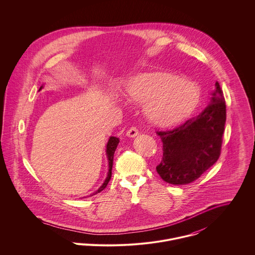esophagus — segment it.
Wrapping results in <instances>:
<instances>
[{
	"label": "esophagus",
	"mask_w": 255,
	"mask_h": 255,
	"mask_svg": "<svg viewBox=\"0 0 255 255\" xmlns=\"http://www.w3.org/2000/svg\"><path fill=\"white\" fill-rule=\"evenodd\" d=\"M137 134H138V130H137V128H134V127L129 128L128 129V131H127V135H128V137H134V136H136Z\"/></svg>",
	"instance_id": "esophagus-1"
}]
</instances>
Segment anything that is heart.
<instances>
[{
	"label": "heart",
	"instance_id": "obj_1",
	"mask_svg": "<svg viewBox=\"0 0 255 255\" xmlns=\"http://www.w3.org/2000/svg\"><path fill=\"white\" fill-rule=\"evenodd\" d=\"M130 102L144 104L147 120L160 128L173 127L196 108L200 92L195 83L166 71H154L131 77L126 89Z\"/></svg>",
	"mask_w": 255,
	"mask_h": 255
}]
</instances>
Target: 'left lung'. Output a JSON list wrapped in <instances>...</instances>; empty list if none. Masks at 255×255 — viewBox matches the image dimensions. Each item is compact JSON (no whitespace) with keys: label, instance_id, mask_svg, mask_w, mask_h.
<instances>
[{"label":"left lung","instance_id":"left-lung-1","mask_svg":"<svg viewBox=\"0 0 255 255\" xmlns=\"http://www.w3.org/2000/svg\"><path fill=\"white\" fill-rule=\"evenodd\" d=\"M211 94V103L198 116L172 130L157 131L163 156L156 170L163 181L190 183L217 162L226 123V103L218 81Z\"/></svg>","mask_w":255,"mask_h":255}]
</instances>
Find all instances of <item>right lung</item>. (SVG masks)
<instances>
[{
    "instance_id": "add662e5",
    "label": "right lung",
    "mask_w": 255,
    "mask_h": 255,
    "mask_svg": "<svg viewBox=\"0 0 255 255\" xmlns=\"http://www.w3.org/2000/svg\"><path fill=\"white\" fill-rule=\"evenodd\" d=\"M42 87H43V86H41L40 89H42ZM40 89H39V90H40ZM119 142H120L119 138H118V137H115V136H111L109 138V140H108L107 149H106V154H107V158H108V162H109V172H108V176H107L105 182H103V184L99 187V189H98L95 193H93V194H96V193L102 191V190L107 186L108 182H109L110 180H111V177H112V168H113V160H114V153H115V151H116V149H117V146L119 144Z\"/></svg>"
}]
</instances>
